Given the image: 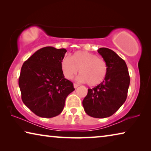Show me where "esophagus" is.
Returning <instances> with one entry per match:
<instances>
[{
	"instance_id": "34e87169",
	"label": "esophagus",
	"mask_w": 151,
	"mask_h": 151,
	"mask_svg": "<svg viewBox=\"0 0 151 151\" xmlns=\"http://www.w3.org/2000/svg\"><path fill=\"white\" fill-rule=\"evenodd\" d=\"M78 86H79L78 84H77V83H74V88H77Z\"/></svg>"
}]
</instances>
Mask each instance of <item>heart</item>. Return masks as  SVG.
<instances>
[{
	"label": "heart",
	"instance_id": "b5f03b06",
	"mask_svg": "<svg viewBox=\"0 0 151 151\" xmlns=\"http://www.w3.org/2000/svg\"><path fill=\"white\" fill-rule=\"evenodd\" d=\"M61 69L65 77L73 79L78 73L81 74L78 81L90 86L100 85L108 73V65L103 58L87 51H76L69 57H65L61 61Z\"/></svg>",
	"mask_w": 151,
	"mask_h": 151
}]
</instances>
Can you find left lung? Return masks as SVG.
<instances>
[{
  "label": "left lung",
  "mask_w": 151,
  "mask_h": 151,
  "mask_svg": "<svg viewBox=\"0 0 151 151\" xmlns=\"http://www.w3.org/2000/svg\"><path fill=\"white\" fill-rule=\"evenodd\" d=\"M98 52L107 63L108 73L101 84L88 89L83 105L88 115L102 119L115 113L126 101L130 76L126 63L115 52L100 48Z\"/></svg>",
  "instance_id": "left-lung-1"
}]
</instances>
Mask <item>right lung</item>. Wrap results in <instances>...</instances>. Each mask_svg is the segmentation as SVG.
<instances>
[{
  "instance_id": "add662e5",
  "label": "right lung",
  "mask_w": 151,
  "mask_h": 151,
  "mask_svg": "<svg viewBox=\"0 0 151 151\" xmlns=\"http://www.w3.org/2000/svg\"><path fill=\"white\" fill-rule=\"evenodd\" d=\"M66 52L65 48L46 47L36 51L22 66L19 79L22 100L37 116L58 115L66 97L75 90L61 69Z\"/></svg>"
}]
</instances>
